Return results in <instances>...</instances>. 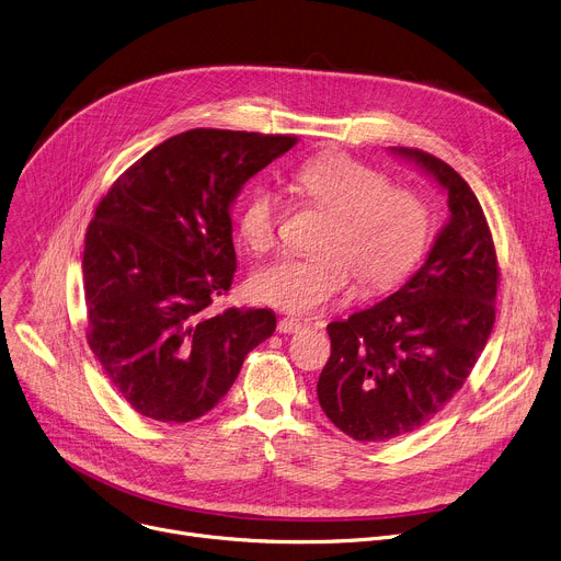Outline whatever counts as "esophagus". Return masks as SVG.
<instances>
[{"label": "esophagus", "mask_w": 561, "mask_h": 561, "mask_svg": "<svg viewBox=\"0 0 561 561\" xmlns=\"http://www.w3.org/2000/svg\"><path fill=\"white\" fill-rule=\"evenodd\" d=\"M304 325H306V323H304L301 319H294V317H283V319L278 321V333H283V335L299 333Z\"/></svg>", "instance_id": "esophagus-1"}]
</instances>
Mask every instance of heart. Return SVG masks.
I'll return each mask as SVG.
<instances>
[{"mask_svg":"<svg viewBox=\"0 0 561 561\" xmlns=\"http://www.w3.org/2000/svg\"><path fill=\"white\" fill-rule=\"evenodd\" d=\"M294 185L331 215L314 257H280L260 267L251 291L260 304L310 314L344 296L353 276L362 291H380L399 283L419 262L431 213L421 196L405 187H391L387 179L346 153H321L294 172ZM280 221L278 194L255 185L240 210L244 244L265 253L276 242Z\"/></svg>","mask_w":561,"mask_h":561,"instance_id":"1","label":"heart"}]
</instances>
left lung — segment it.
Masks as SVG:
<instances>
[{
	"label": "left lung",
	"mask_w": 561,
	"mask_h": 561,
	"mask_svg": "<svg viewBox=\"0 0 561 561\" xmlns=\"http://www.w3.org/2000/svg\"><path fill=\"white\" fill-rule=\"evenodd\" d=\"M391 153L446 192L450 215L405 285L328 323L331 357L317 397L325 416L357 442L397 439L431 421L469 378L496 321L499 262L478 196L431 153Z\"/></svg>",
	"instance_id": "obj_1"
}]
</instances>
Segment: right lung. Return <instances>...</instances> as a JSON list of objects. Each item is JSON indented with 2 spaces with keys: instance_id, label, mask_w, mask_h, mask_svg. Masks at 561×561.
Masks as SVG:
<instances>
[{
  "instance_id": "obj_1",
  "label": "right lung",
  "mask_w": 561,
  "mask_h": 561,
  "mask_svg": "<svg viewBox=\"0 0 561 561\" xmlns=\"http://www.w3.org/2000/svg\"><path fill=\"white\" fill-rule=\"evenodd\" d=\"M294 142L192 128L147 151L99 202L83 251L88 344L138 414L204 416L276 331L267 308H208L238 267L230 206Z\"/></svg>"
}]
</instances>
